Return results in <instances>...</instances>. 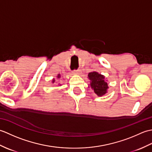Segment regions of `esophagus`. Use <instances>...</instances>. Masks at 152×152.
<instances>
[{
	"mask_svg": "<svg viewBox=\"0 0 152 152\" xmlns=\"http://www.w3.org/2000/svg\"><path fill=\"white\" fill-rule=\"evenodd\" d=\"M72 73L74 74H80V73H81V70H80V69H77V70H74Z\"/></svg>",
	"mask_w": 152,
	"mask_h": 152,
	"instance_id": "esophagus-1",
	"label": "esophagus"
}]
</instances>
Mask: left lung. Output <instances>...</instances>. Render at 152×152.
Here are the masks:
<instances>
[{"mask_svg": "<svg viewBox=\"0 0 152 152\" xmlns=\"http://www.w3.org/2000/svg\"><path fill=\"white\" fill-rule=\"evenodd\" d=\"M88 77L91 81L90 85L94 92L99 96L104 95L108 88L105 77L96 72H89Z\"/></svg>", "mask_w": 152, "mask_h": 152, "instance_id": "left-lung-1", "label": "left lung"}]
</instances>
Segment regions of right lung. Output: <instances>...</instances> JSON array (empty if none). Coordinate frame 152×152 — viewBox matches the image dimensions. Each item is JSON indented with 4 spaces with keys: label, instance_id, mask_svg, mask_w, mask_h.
Returning <instances> with one entry per match:
<instances>
[{
    "label": "right lung",
    "instance_id": "right-lung-1",
    "mask_svg": "<svg viewBox=\"0 0 152 152\" xmlns=\"http://www.w3.org/2000/svg\"><path fill=\"white\" fill-rule=\"evenodd\" d=\"M60 77H61V76H60V74H58V76H57V78H60ZM53 82H55V80H54V79L53 80Z\"/></svg>",
    "mask_w": 152,
    "mask_h": 152
}]
</instances>
